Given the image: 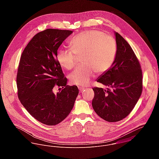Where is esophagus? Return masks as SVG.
<instances>
[{
  "label": "esophagus",
  "mask_w": 159,
  "mask_h": 159,
  "mask_svg": "<svg viewBox=\"0 0 159 159\" xmlns=\"http://www.w3.org/2000/svg\"><path fill=\"white\" fill-rule=\"evenodd\" d=\"M78 89H79L80 92H82L83 91H84L86 89V88H83V87H78Z\"/></svg>",
  "instance_id": "1"
}]
</instances>
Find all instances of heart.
I'll list each match as a JSON object with an SVG mask.
<instances>
[{
	"mask_svg": "<svg viewBox=\"0 0 159 159\" xmlns=\"http://www.w3.org/2000/svg\"><path fill=\"white\" fill-rule=\"evenodd\" d=\"M70 48L60 49L57 53L59 65L71 70L76 64L78 56H81L84 64L69 75L70 82L76 85L86 86L91 82L95 71L102 74L113 64L116 54V43L113 38L99 30L82 32L69 42Z\"/></svg>",
	"mask_w": 159,
	"mask_h": 159,
	"instance_id": "b5f03b06",
	"label": "heart"
}]
</instances>
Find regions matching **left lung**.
Listing matches in <instances>:
<instances>
[{"mask_svg": "<svg viewBox=\"0 0 159 159\" xmlns=\"http://www.w3.org/2000/svg\"><path fill=\"white\" fill-rule=\"evenodd\" d=\"M117 50L113 64L97 81L111 89L92 88V107L101 118L117 122L132 111L143 90V75L139 62L127 42L114 32Z\"/></svg>", "mask_w": 159, "mask_h": 159, "instance_id": "8db88e82", "label": "left lung"}]
</instances>
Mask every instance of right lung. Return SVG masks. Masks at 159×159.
Returning <instances> with one entry per match:
<instances>
[{
  "label": "right lung",
  "mask_w": 159,
  "mask_h": 159,
  "mask_svg": "<svg viewBox=\"0 0 159 159\" xmlns=\"http://www.w3.org/2000/svg\"><path fill=\"white\" fill-rule=\"evenodd\" d=\"M73 33L71 30L48 29L37 34L23 51L16 77L18 98L23 107L39 122L54 125L71 112L79 90L67 85L57 49ZM63 89L55 94L56 85Z\"/></svg>",
  "instance_id": "add662e5"
}]
</instances>
